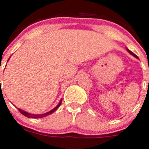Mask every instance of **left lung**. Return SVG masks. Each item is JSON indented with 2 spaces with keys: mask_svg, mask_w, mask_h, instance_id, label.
Here are the masks:
<instances>
[{
  "mask_svg": "<svg viewBox=\"0 0 149 149\" xmlns=\"http://www.w3.org/2000/svg\"><path fill=\"white\" fill-rule=\"evenodd\" d=\"M126 50H127V51L129 52V54H132V55H133L134 57V58H137V59H138V57H137V56L136 55V54H135L134 53H133L132 51H130V50H129V49H128V48H126Z\"/></svg>",
  "mask_w": 149,
  "mask_h": 149,
  "instance_id": "1",
  "label": "left lung"
}]
</instances>
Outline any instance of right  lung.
Listing matches in <instances>:
<instances>
[{
  "label": "right lung",
  "instance_id": "right-lung-1",
  "mask_svg": "<svg viewBox=\"0 0 149 149\" xmlns=\"http://www.w3.org/2000/svg\"><path fill=\"white\" fill-rule=\"evenodd\" d=\"M8 61H9V60H8ZM61 102H62V99H61V100H60L59 103H58V104L57 105V106H56V107H54V109H52L51 111H48V112H46V113H44V114H31V113H29V112H27V111H24V110H22V109H18V108H17V109H18V111H20V112L21 113V114H23V115L26 116V117H29V118H42V117H46V116H48V115H49V114H52V113L54 112V111H55V110H57V109H58V108L60 107V106H61Z\"/></svg>",
  "mask_w": 149,
  "mask_h": 149
}]
</instances>
